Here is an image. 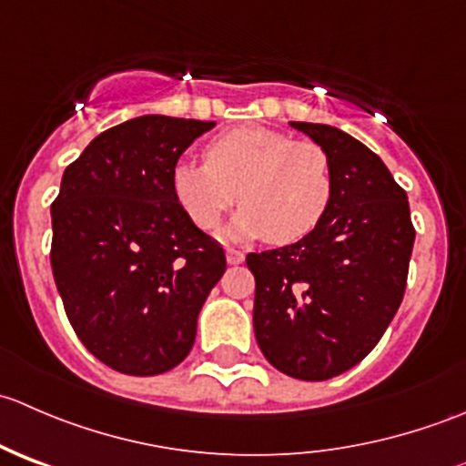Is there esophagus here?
Masks as SVG:
<instances>
[{"label": "esophagus", "mask_w": 466, "mask_h": 466, "mask_svg": "<svg viewBox=\"0 0 466 466\" xmlns=\"http://www.w3.org/2000/svg\"><path fill=\"white\" fill-rule=\"evenodd\" d=\"M225 257H228L229 266H238V263L246 261V255H243L241 250H234V248H228V250H225Z\"/></svg>", "instance_id": "1"}]
</instances>
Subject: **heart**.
<instances>
[{
	"mask_svg": "<svg viewBox=\"0 0 466 466\" xmlns=\"http://www.w3.org/2000/svg\"><path fill=\"white\" fill-rule=\"evenodd\" d=\"M173 196L191 223L211 229L234 203L243 207L223 229L225 238L295 243L327 214L333 194L327 153L263 126L228 130L205 146V164L180 162Z\"/></svg>",
	"mask_w": 466,
	"mask_h": 466,
	"instance_id": "obj_1",
	"label": "heart"
}]
</instances>
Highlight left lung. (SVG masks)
<instances>
[{
  "label": "left lung",
  "instance_id": "1",
  "mask_svg": "<svg viewBox=\"0 0 466 466\" xmlns=\"http://www.w3.org/2000/svg\"><path fill=\"white\" fill-rule=\"evenodd\" d=\"M327 153L333 194L309 237L252 252L255 336L272 368L327 380L359 365L403 299L415 228L377 153L327 124L290 121Z\"/></svg>",
  "mask_w": 466,
  "mask_h": 466
}]
</instances>
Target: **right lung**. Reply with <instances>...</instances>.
<instances>
[{"mask_svg":"<svg viewBox=\"0 0 466 466\" xmlns=\"http://www.w3.org/2000/svg\"><path fill=\"white\" fill-rule=\"evenodd\" d=\"M214 121L144 115L94 137L51 205V268L74 331L107 368L155 377L187 359L225 252L173 196Z\"/></svg>","mask_w":466,"mask_h":466,"instance_id":"1","label":"right lung"}]
</instances>
